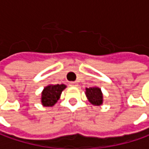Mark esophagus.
<instances>
[{"label": "esophagus", "mask_w": 149, "mask_h": 149, "mask_svg": "<svg viewBox=\"0 0 149 149\" xmlns=\"http://www.w3.org/2000/svg\"><path fill=\"white\" fill-rule=\"evenodd\" d=\"M70 86H78V83L77 82H70Z\"/></svg>", "instance_id": "1"}]
</instances>
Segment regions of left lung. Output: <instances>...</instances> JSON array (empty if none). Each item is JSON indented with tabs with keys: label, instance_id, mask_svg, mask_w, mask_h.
<instances>
[{
	"label": "left lung",
	"instance_id": "obj_1",
	"mask_svg": "<svg viewBox=\"0 0 149 149\" xmlns=\"http://www.w3.org/2000/svg\"><path fill=\"white\" fill-rule=\"evenodd\" d=\"M86 93L88 100L94 106H100L103 102V95L99 87H90L86 89Z\"/></svg>",
	"mask_w": 149,
	"mask_h": 149
}]
</instances>
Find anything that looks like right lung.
I'll list each match as a JSON object with an SVG mask.
<instances>
[{
    "label": "right lung",
    "instance_id": "add662e5",
    "mask_svg": "<svg viewBox=\"0 0 149 149\" xmlns=\"http://www.w3.org/2000/svg\"><path fill=\"white\" fill-rule=\"evenodd\" d=\"M65 87L66 86L64 85H49L46 86L42 93V104L44 107L54 106Z\"/></svg>",
    "mask_w": 149,
    "mask_h": 149
}]
</instances>
